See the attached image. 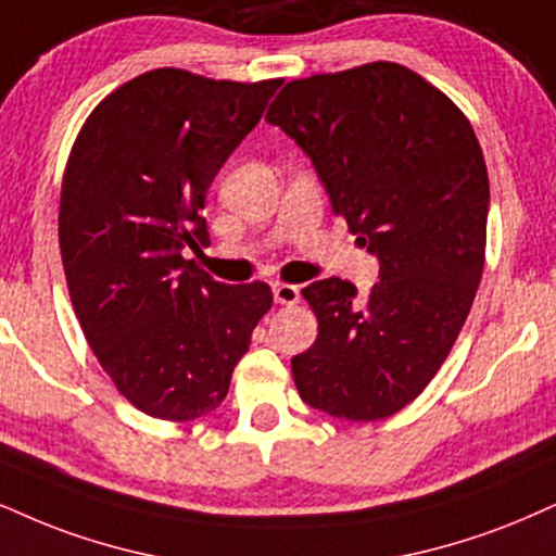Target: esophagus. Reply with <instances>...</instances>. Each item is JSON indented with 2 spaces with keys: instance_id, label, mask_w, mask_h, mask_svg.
Returning a JSON list of instances; mask_svg holds the SVG:
<instances>
[{
  "instance_id": "obj_1",
  "label": "esophagus",
  "mask_w": 556,
  "mask_h": 556,
  "mask_svg": "<svg viewBox=\"0 0 556 556\" xmlns=\"http://www.w3.org/2000/svg\"><path fill=\"white\" fill-rule=\"evenodd\" d=\"M273 296H276L278 304L293 306L299 301V289H296V286H291V283H276V286H273Z\"/></svg>"
}]
</instances>
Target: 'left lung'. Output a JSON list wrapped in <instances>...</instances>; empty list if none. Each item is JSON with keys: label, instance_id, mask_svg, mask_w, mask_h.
<instances>
[{"label": "left lung", "instance_id": "obj_1", "mask_svg": "<svg viewBox=\"0 0 556 556\" xmlns=\"http://www.w3.org/2000/svg\"><path fill=\"white\" fill-rule=\"evenodd\" d=\"M265 121L312 156L334 214L381 260L363 299L340 278L301 291L319 321L291 361L301 400L351 422L392 417L448 358L482 280L490 180L475 128L394 61L293 79Z\"/></svg>", "mask_w": 556, "mask_h": 556}]
</instances>
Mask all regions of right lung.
<instances>
[{
	"mask_svg": "<svg viewBox=\"0 0 556 556\" xmlns=\"http://www.w3.org/2000/svg\"><path fill=\"white\" fill-rule=\"evenodd\" d=\"M278 87L152 68L100 100L68 152L59 244L74 314L115 389L160 420L224 402L273 306L263 280L218 283L182 250L208 244L205 193Z\"/></svg>",
	"mask_w": 556,
	"mask_h": 556,
	"instance_id": "right-lung-1",
	"label": "right lung"
}]
</instances>
